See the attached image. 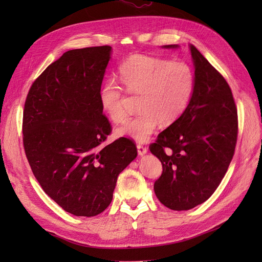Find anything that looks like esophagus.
I'll use <instances>...</instances> for the list:
<instances>
[{"label": "esophagus", "mask_w": 262, "mask_h": 262, "mask_svg": "<svg viewBox=\"0 0 262 262\" xmlns=\"http://www.w3.org/2000/svg\"><path fill=\"white\" fill-rule=\"evenodd\" d=\"M137 148H138V154L140 156H143V155H145L147 153V148L145 146H143V145H138Z\"/></svg>", "instance_id": "esophagus-1"}]
</instances>
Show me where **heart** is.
I'll return each instance as SVG.
<instances>
[{"mask_svg": "<svg viewBox=\"0 0 262 262\" xmlns=\"http://www.w3.org/2000/svg\"><path fill=\"white\" fill-rule=\"evenodd\" d=\"M119 80L125 91L140 95L138 116L116 130L117 136L144 143L161 123L168 126L182 117L194 92V73L184 61L134 54L119 68ZM121 87L108 81L99 91L101 109L115 123L122 122L126 113Z\"/></svg>", "mask_w": 262, "mask_h": 262, "instance_id": "obj_1", "label": "heart"}]
</instances>
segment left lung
Listing matches in <instances>:
<instances>
[{"label":"left lung","instance_id":"left-lung-1","mask_svg":"<svg viewBox=\"0 0 262 262\" xmlns=\"http://www.w3.org/2000/svg\"><path fill=\"white\" fill-rule=\"evenodd\" d=\"M189 50L195 80L191 101L179 120L149 146L163 165L162 176L154 184L155 194L175 211L193 209L215 191L233 158L238 129L236 105L225 78L193 45Z\"/></svg>","mask_w":262,"mask_h":262}]
</instances>
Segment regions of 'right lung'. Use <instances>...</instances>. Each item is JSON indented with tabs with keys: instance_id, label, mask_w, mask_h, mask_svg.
<instances>
[{
	"instance_id": "obj_1",
	"label": "right lung",
	"mask_w": 262,
	"mask_h": 262,
	"mask_svg": "<svg viewBox=\"0 0 262 262\" xmlns=\"http://www.w3.org/2000/svg\"><path fill=\"white\" fill-rule=\"evenodd\" d=\"M110 46L69 50L31 85L23 116L27 160L43 191L76 216H95L113 200L117 179L136 160L133 142L110 134L99 91Z\"/></svg>"
}]
</instances>
